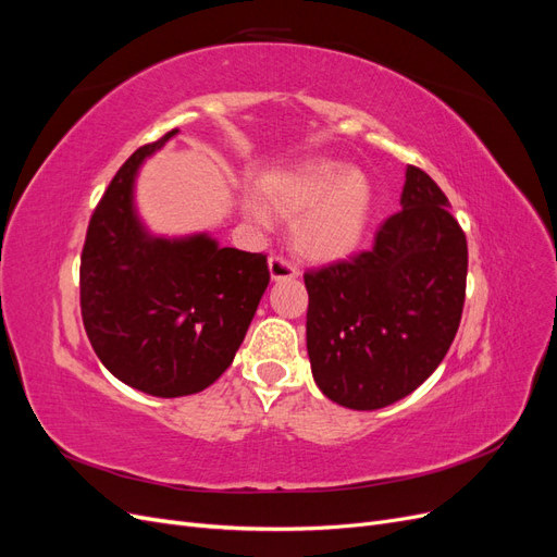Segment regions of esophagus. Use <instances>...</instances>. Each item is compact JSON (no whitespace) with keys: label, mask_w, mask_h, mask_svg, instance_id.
I'll use <instances>...</instances> for the list:
<instances>
[{"label":"esophagus","mask_w":557,"mask_h":557,"mask_svg":"<svg viewBox=\"0 0 557 557\" xmlns=\"http://www.w3.org/2000/svg\"><path fill=\"white\" fill-rule=\"evenodd\" d=\"M269 276H272V281H288V278H297L299 272L297 267H293L285 258L269 256Z\"/></svg>","instance_id":"esophagus-1"}]
</instances>
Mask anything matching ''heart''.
Returning <instances> with one entry per match:
<instances>
[{"label":"heart","instance_id":"heart-1","mask_svg":"<svg viewBox=\"0 0 557 557\" xmlns=\"http://www.w3.org/2000/svg\"><path fill=\"white\" fill-rule=\"evenodd\" d=\"M258 195L246 197L250 221L269 223V211L293 221V246L318 264L339 262L356 250L374 209V188L364 172L334 158H307L267 172L256 183Z\"/></svg>","mask_w":557,"mask_h":557}]
</instances>
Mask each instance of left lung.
Segmentation results:
<instances>
[{
  "mask_svg": "<svg viewBox=\"0 0 557 557\" xmlns=\"http://www.w3.org/2000/svg\"><path fill=\"white\" fill-rule=\"evenodd\" d=\"M399 205L372 250L305 274L313 381L346 409L374 411L411 395L460 327L465 232L418 166H407Z\"/></svg>",
  "mask_w": 557,
  "mask_h": 557,
  "instance_id": "obj_1",
  "label": "left lung"
}]
</instances>
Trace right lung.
Listing matches in <instances>:
<instances>
[{
	"label": "right lung",
	"mask_w": 557,
	"mask_h": 557,
	"mask_svg": "<svg viewBox=\"0 0 557 557\" xmlns=\"http://www.w3.org/2000/svg\"><path fill=\"white\" fill-rule=\"evenodd\" d=\"M176 132L117 170L81 256V315L97 358L153 397L195 395L221 376L269 285L262 252L221 248L207 232L156 237L141 223L137 174Z\"/></svg>",
	"instance_id": "add662e5"
}]
</instances>
